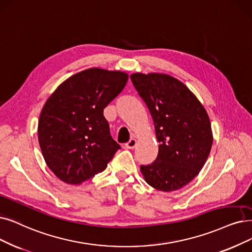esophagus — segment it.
I'll return each instance as SVG.
<instances>
[{
	"instance_id": "obj_1",
	"label": "esophagus",
	"mask_w": 252,
	"mask_h": 252,
	"mask_svg": "<svg viewBox=\"0 0 252 252\" xmlns=\"http://www.w3.org/2000/svg\"><path fill=\"white\" fill-rule=\"evenodd\" d=\"M135 146H136V139L133 138V137L130 138L129 142L125 144V147H126L127 149H133Z\"/></svg>"
}]
</instances>
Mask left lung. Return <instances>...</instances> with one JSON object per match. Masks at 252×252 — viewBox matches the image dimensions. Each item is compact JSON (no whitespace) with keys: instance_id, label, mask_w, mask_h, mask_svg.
I'll return each mask as SVG.
<instances>
[{"instance_id":"8db88e82","label":"left lung","mask_w":252,"mask_h":252,"mask_svg":"<svg viewBox=\"0 0 252 252\" xmlns=\"http://www.w3.org/2000/svg\"><path fill=\"white\" fill-rule=\"evenodd\" d=\"M131 82L152 116L159 150L140 166L146 182L169 192L191 182L205 165L213 143L205 107L179 79L162 73H133Z\"/></svg>"}]
</instances>
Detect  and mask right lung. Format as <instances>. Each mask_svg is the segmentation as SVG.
<instances>
[{"label": "right lung", "instance_id": "1", "mask_svg": "<svg viewBox=\"0 0 252 252\" xmlns=\"http://www.w3.org/2000/svg\"><path fill=\"white\" fill-rule=\"evenodd\" d=\"M127 80L125 72L90 68L67 78L47 99L38 140L47 166L63 182L78 185L103 172L121 149L103 109Z\"/></svg>", "mask_w": 252, "mask_h": 252}]
</instances>
